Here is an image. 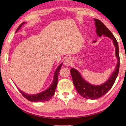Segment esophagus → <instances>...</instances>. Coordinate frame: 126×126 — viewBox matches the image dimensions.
I'll list each match as a JSON object with an SVG mask.
<instances>
[{"label": "esophagus", "mask_w": 126, "mask_h": 126, "mask_svg": "<svg viewBox=\"0 0 126 126\" xmlns=\"http://www.w3.org/2000/svg\"><path fill=\"white\" fill-rule=\"evenodd\" d=\"M63 64H64V66H69L71 64V58L70 57H67L64 60L63 62Z\"/></svg>", "instance_id": "obj_1"}]
</instances>
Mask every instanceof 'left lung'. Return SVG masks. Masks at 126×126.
Masks as SVG:
<instances>
[{
  "label": "left lung",
  "instance_id": "left-lung-1",
  "mask_svg": "<svg viewBox=\"0 0 126 126\" xmlns=\"http://www.w3.org/2000/svg\"><path fill=\"white\" fill-rule=\"evenodd\" d=\"M94 20L95 21V26L96 27V33L97 35L99 37L104 35V36L107 37L112 40L113 44L115 46L116 56L118 59V62L115 70L113 72L112 74L108 80L103 84L98 86L93 85L86 81L81 77L79 71L74 68H71L70 69L72 81L77 92L82 97L93 100L101 97L111 88L117 77L120 66L118 44L115 36L100 20L97 19H94ZM96 41L94 40V43H95Z\"/></svg>",
  "mask_w": 126,
  "mask_h": 126
}]
</instances>
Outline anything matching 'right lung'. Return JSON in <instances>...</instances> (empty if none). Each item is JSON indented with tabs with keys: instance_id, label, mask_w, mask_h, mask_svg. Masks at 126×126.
Returning <instances> with one entry per match:
<instances>
[{
	"instance_id": "obj_1",
	"label": "right lung",
	"mask_w": 126,
	"mask_h": 126,
	"mask_svg": "<svg viewBox=\"0 0 126 126\" xmlns=\"http://www.w3.org/2000/svg\"><path fill=\"white\" fill-rule=\"evenodd\" d=\"M25 22H22L20 25L18 27L16 32H17L18 30L20 29L22 25L24 24ZM63 63H61L60 65L57 67L56 70L54 74V79H53V81L51 83V85L47 89L43 91L40 93L37 94H29L25 93L23 91H21L20 90L18 89V90L20 91L21 94L26 99L32 102H44V101H46L49 100L50 99L54 96L55 94V89L57 87V83H58V74L59 71L61 69V68H62Z\"/></svg>"
}]
</instances>
